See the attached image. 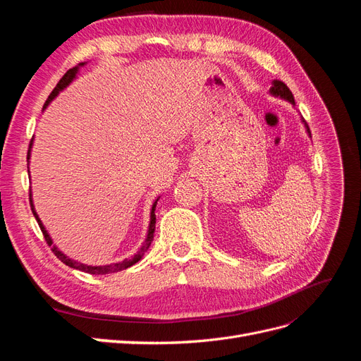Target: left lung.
Listing matches in <instances>:
<instances>
[{"label": "left lung", "mask_w": 361, "mask_h": 361, "mask_svg": "<svg viewBox=\"0 0 361 361\" xmlns=\"http://www.w3.org/2000/svg\"><path fill=\"white\" fill-rule=\"evenodd\" d=\"M269 92H271L272 94H274V96H280V97H283V99H286V101H289L290 104L295 105L293 94H292V92L289 90V87H288L285 82H283V81L276 80L274 82H272V87H271ZM305 126H307V125H305ZM307 130H309V134H310L309 126H307Z\"/></svg>", "instance_id": "1"}]
</instances>
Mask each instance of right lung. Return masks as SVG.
Masks as SVG:
<instances>
[{
	"label": "right lung",
	"instance_id": "1",
	"mask_svg": "<svg viewBox=\"0 0 361 361\" xmlns=\"http://www.w3.org/2000/svg\"><path fill=\"white\" fill-rule=\"evenodd\" d=\"M82 64H84V63H80V66H82ZM76 72H78V66L69 69L66 73L63 75V78L59 81V84L56 85V89H54V90L51 92V94L48 96V99H47L45 105H43V108H45V106H47V105L54 99V97H56V96L59 94V92H61V90L64 89V87L71 84V81L75 78ZM31 143H32V140L30 141V147H31ZM28 159H30V150H28V155H27V161H28ZM157 202H158V200H157ZM157 202L154 203V206H152V212H150V224H149V233H147L146 241H145V244H143V245H141V248L138 250V253H137L133 259H126V260H123V262H118V264H110V265H102V267H89V265L80 264V262H75V260L69 259L68 256H64L56 245H54V247L51 248V250H52V253L56 255V256H57V259H60V260L63 262V264H66L68 267L75 268V269H80V271H84V272H89V274H96V276H99V274H110V272H117V271H122V269H126V268H129V267H133L134 264H137V262H138L141 257H143V255L146 253L147 248L150 247L152 241H154L155 223H157V216H155V206H157ZM30 206H31L32 215L36 216V220H37V223H39V227H40V231H42V233H43V238H45L47 244L52 245L51 238H49L48 232L45 231V227H43L42 221L39 220V216H37V214H36V211H35V206H32L31 191H30Z\"/></svg>",
	"mask_w": 361,
	"mask_h": 361
}]
</instances>
